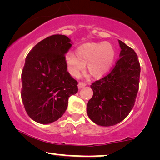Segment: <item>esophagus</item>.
Here are the masks:
<instances>
[{
    "instance_id": "1",
    "label": "esophagus",
    "mask_w": 160,
    "mask_h": 160,
    "mask_svg": "<svg viewBox=\"0 0 160 160\" xmlns=\"http://www.w3.org/2000/svg\"><path fill=\"white\" fill-rule=\"evenodd\" d=\"M86 86V84H85L84 82H79L78 84V89H82V88H84V87Z\"/></svg>"
}]
</instances>
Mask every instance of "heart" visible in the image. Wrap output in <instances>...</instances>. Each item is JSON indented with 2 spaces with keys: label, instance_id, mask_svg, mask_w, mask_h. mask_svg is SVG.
<instances>
[{
  "label": "heart",
  "instance_id": "obj_1",
  "mask_svg": "<svg viewBox=\"0 0 160 160\" xmlns=\"http://www.w3.org/2000/svg\"><path fill=\"white\" fill-rule=\"evenodd\" d=\"M78 54L73 52L65 55L68 72L77 77L84 71L85 65L95 78H100L108 73L115 58V52L109 43H89L78 49Z\"/></svg>",
  "mask_w": 160,
  "mask_h": 160
}]
</instances>
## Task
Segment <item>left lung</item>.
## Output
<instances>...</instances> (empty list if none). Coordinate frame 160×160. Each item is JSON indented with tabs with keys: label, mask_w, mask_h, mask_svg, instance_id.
Listing matches in <instances>:
<instances>
[{
	"label": "left lung",
	"mask_w": 160,
	"mask_h": 160,
	"mask_svg": "<svg viewBox=\"0 0 160 160\" xmlns=\"http://www.w3.org/2000/svg\"><path fill=\"white\" fill-rule=\"evenodd\" d=\"M121 52L108 74L91 85L93 96L88 101L87 115L98 125H115L128 117L138 92L141 66L132 48L119 40Z\"/></svg>",
	"instance_id": "8db88e82"
}]
</instances>
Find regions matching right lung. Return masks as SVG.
Listing matches in <instances>:
<instances>
[{"label": "right lung", "instance_id": "1", "mask_svg": "<svg viewBox=\"0 0 160 160\" xmlns=\"http://www.w3.org/2000/svg\"><path fill=\"white\" fill-rule=\"evenodd\" d=\"M72 44L64 35L37 43L26 57L22 72L21 97L28 116L40 124L58 120L66 111L78 82L67 71L65 54Z\"/></svg>", "mask_w": 160, "mask_h": 160}]
</instances>
